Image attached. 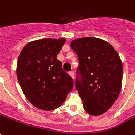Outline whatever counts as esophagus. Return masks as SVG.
Here are the masks:
<instances>
[{
	"label": "esophagus",
	"instance_id": "esophagus-1",
	"mask_svg": "<svg viewBox=\"0 0 135 135\" xmlns=\"http://www.w3.org/2000/svg\"><path fill=\"white\" fill-rule=\"evenodd\" d=\"M69 74L71 76V77L72 79H74V71H70L69 73Z\"/></svg>",
	"mask_w": 135,
	"mask_h": 135
}]
</instances>
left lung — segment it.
I'll use <instances>...</instances> for the list:
<instances>
[{
	"label": "left lung",
	"instance_id": "8db88e82",
	"mask_svg": "<svg viewBox=\"0 0 135 135\" xmlns=\"http://www.w3.org/2000/svg\"><path fill=\"white\" fill-rule=\"evenodd\" d=\"M70 46L79 58L76 88L85 110L98 116L110 109L122 88V63L119 54L109 42L96 37L76 39Z\"/></svg>",
	"mask_w": 135,
	"mask_h": 135
}]
</instances>
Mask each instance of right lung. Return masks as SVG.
<instances>
[{
  "label": "right lung",
  "mask_w": 135,
  "mask_h": 135,
  "mask_svg": "<svg viewBox=\"0 0 135 135\" xmlns=\"http://www.w3.org/2000/svg\"><path fill=\"white\" fill-rule=\"evenodd\" d=\"M66 39L45 38L27 43L17 64V77L27 99L37 108L53 110L65 101L74 86L57 54Z\"/></svg>",
  "instance_id": "1"
}]
</instances>
